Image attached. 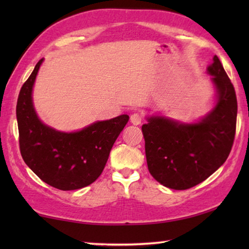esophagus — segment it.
<instances>
[{
    "label": "esophagus",
    "mask_w": 249,
    "mask_h": 249,
    "mask_svg": "<svg viewBox=\"0 0 249 249\" xmlns=\"http://www.w3.org/2000/svg\"><path fill=\"white\" fill-rule=\"evenodd\" d=\"M142 121V117L138 113H134V114L130 116V123L133 125H140Z\"/></svg>",
    "instance_id": "obj_1"
}]
</instances>
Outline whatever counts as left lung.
<instances>
[{
	"label": "left lung",
	"mask_w": 249,
	"mask_h": 249,
	"mask_svg": "<svg viewBox=\"0 0 249 249\" xmlns=\"http://www.w3.org/2000/svg\"><path fill=\"white\" fill-rule=\"evenodd\" d=\"M206 71L215 89V103L208 114L195 123L153 115L142 126L150 175L175 190L208 179L225 162L233 146L237 117L234 87L217 56Z\"/></svg>",
	"instance_id": "obj_1"
}]
</instances>
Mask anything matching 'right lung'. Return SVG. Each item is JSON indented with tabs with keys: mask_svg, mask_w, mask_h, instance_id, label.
I'll return each instance as SVG.
<instances>
[{
	"mask_svg": "<svg viewBox=\"0 0 249 249\" xmlns=\"http://www.w3.org/2000/svg\"><path fill=\"white\" fill-rule=\"evenodd\" d=\"M43 61L37 62L18 99L20 154L44 182L59 190H77L94 182L102 174L109 151L129 116L98 121L70 133L44 124L33 103L34 83Z\"/></svg>",
	"mask_w": 249,
	"mask_h": 249,
	"instance_id": "add662e5",
	"label": "right lung"
}]
</instances>
